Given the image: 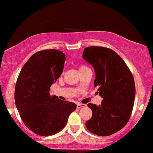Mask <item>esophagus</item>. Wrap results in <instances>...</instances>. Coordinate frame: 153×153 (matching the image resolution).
Segmentation results:
<instances>
[{"label": "esophagus", "mask_w": 153, "mask_h": 153, "mask_svg": "<svg viewBox=\"0 0 153 153\" xmlns=\"http://www.w3.org/2000/svg\"><path fill=\"white\" fill-rule=\"evenodd\" d=\"M76 106H77V108H78V109H80V108L85 107V106H86V104H83V103H77Z\"/></svg>", "instance_id": "34e87169"}]
</instances>
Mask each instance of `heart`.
Instances as JSON below:
<instances>
[{
  "label": "heart",
  "mask_w": 153,
  "mask_h": 153,
  "mask_svg": "<svg viewBox=\"0 0 153 153\" xmlns=\"http://www.w3.org/2000/svg\"><path fill=\"white\" fill-rule=\"evenodd\" d=\"M88 68V67H86L85 65H81V66L79 67V70L81 71V70L84 69V68Z\"/></svg>",
  "instance_id": "1"
}]
</instances>
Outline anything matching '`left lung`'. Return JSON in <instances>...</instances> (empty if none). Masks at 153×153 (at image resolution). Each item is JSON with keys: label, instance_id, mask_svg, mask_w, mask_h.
<instances>
[{"label": "left lung", "instance_id": "8db88e82", "mask_svg": "<svg viewBox=\"0 0 153 153\" xmlns=\"http://www.w3.org/2000/svg\"><path fill=\"white\" fill-rule=\"evenodd\" d=\"M82 57L94 68V86L103 98L101 105L88 104L93 115L85 125L93 134L110 136L122 129L131 115L136 93L134 76L123 59L111 49L87 47Z\"/></svg>", "mask_w": 153, "mask_h": 153}]
</instances>
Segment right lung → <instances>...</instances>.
<instances>
[{
  "mask_svg": "<svg viewBox=\"0 0 153 153\" xmlns=\"http://www.w3.org/2000/svg\"><path fill=\"white\" fill-rule=\"evenodd\" d=\"M65 61L61 51H40L29 58L17 78L16 107L25 125L39 136L54 135L61 131L76 108L74 103L50 94L51 85L61 75Z\"/></svg>",
  "mask_w": 153,
  "mask_h": 153,
  "instance_id": "1",
  "label": "right lung"
}]
</instances>
